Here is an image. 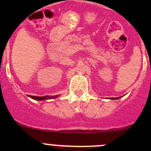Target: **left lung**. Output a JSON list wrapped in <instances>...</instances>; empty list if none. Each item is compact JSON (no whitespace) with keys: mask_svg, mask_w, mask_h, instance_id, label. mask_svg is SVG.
Returning <instances> with one entry per match:
<instances>
[{"mask_svg":"<svg viewBox=\"0 0 151 151\" xmlns=\"http://www.w3.org/2000/svg\"><path fill=\"white\" fill-rule=\"evenodd\" d=\"M119 98H120V97H118V98H112L111 99H119Z\"/></svg>","mask_w":151,"mask_h":151,"instance_id":"8db88e82","label":"left lung"}]
</instances>
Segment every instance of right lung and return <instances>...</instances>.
I'll use <instances>...</instances> for the list:
<instances>
[{"label": "right lung", "mask_w": 151, "mask_h": 151, "mask_svg": "<svg viewBox=\"0 0 151 151\" xmlns=\"http://www.w3.org/2000/svg\"><path fill=\"white\" fill-rule=\"evenodd\" d=\"M31 99L34 100H38V101H42V100H47L50 99H55L58 96H28Z\"/></svg>", "instance_id": "1"}]
</instances>
